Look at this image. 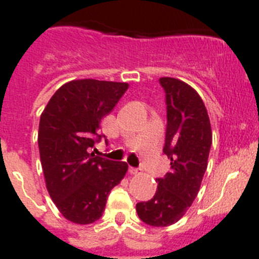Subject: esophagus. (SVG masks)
Wrapping results in <instances>:
<instances>
[{"label":"esophagus","instance_id":"obj_1","mask_svg":"<svg viewBox=\"0 0 259 259\" xmlns=\"http://www.w3.org/2000/svg\"><path fill=\"white\" fill-rule=\"evenodd\" d=\"M128 171H130V174H131V175H140L141 174L140 168H136V167H130V168H128Z\"/></svg>","mask_w":259,"mask_h":259}]
</instances>
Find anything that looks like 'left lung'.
I'll use <instances>...</instances> for the list:
<instances>
[{
  "label": "left lung",
  "instance_id": "obj_1",
  "mask_svg": "<svg viewBox=\"0 0 259 259\" xmlns=\"http://www.w3.org/2000/svg\"><path fill=\"white\" fill-rule=\"evenodd\" d=\"M159 83L167 109L163 153L170 158L171 168L157 179L152 200L137 203L136 211L144 223L167 227L182 219L197 197L212 134L205 104L191 85L175 77H161Z\"/></svg>",
  "mask_w": 259,
  "mask_h": 259
}]
</instances>
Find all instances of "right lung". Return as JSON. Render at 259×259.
Segmentation results:
<instances>
[{"label": "right lung", "mask_w": 259, "mask_h": 259, "mask_svg": "<svg viewBox=\"0 0 259 259\" xmlns=\"http://www.w3.org/2000/svg\"><path fill=\"white\" fill-rule=\"evenodd\" d=\"M127 89V83L72 80L53 95L41 114L37 143L45 184L61 214L72 223L101 218L110 191L127 172L125 162L89 153L104 136L98 134L101 119Z\"/></svg>", "instance_id": "add662e5"}]
</instances>
